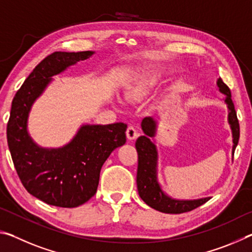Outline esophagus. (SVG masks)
Masks as SVG:
<instances>
[{"label":"esophagus","instance_id":"34e87169","mask_svg":"<svg viewBox=\"0 0 252 252\" xmlns=\"http://www.w3.org/2000/svg\"><path fill=\"white\" fill-rule=\"evenodd\" d=\"M138 136H139V133H138V131H136L134 126H130L129 127H127V129H126V138L127 139L134 140V139L138 138Z\"/></svg>","mask_w":252,"mask_h":252}]
</instances>
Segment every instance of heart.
Returning <instances> with one entry per match:
<instances>
[{"label": "heart", "instance_id": "heart-1", "mask_svg": "<svg viewBox=\"0 0 252 252\" xmlns=\"http://www.w3.org/2000/svg\"><path fill=\"white\" fill-rule=\"evenodd\" d=\"M160 80L161 75L159 73H149L147 75H143L141 79L136 81L134 84H132L127 89L126 95L133 100L141 99L152 88H155L160 82Z\"/></svg>", "mask_w": 252, "mask_h": 252}]
</instances>
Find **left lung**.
Segmentation results:
<instances>
[{
    "instance_id": "8db88e82",
    "label": "left lung",
    "mask_w": 252,
    "mask_h": 252,
    "mask_svg": "<svg viewBox=\"0 0 252 252\" xmlns=\"http://www.w3.org/2000/svg\"><path fill=\"white\" fill-rule=\"evenodd\" d=\"M219 91L225 94L224 102L228 105L229 114L228 122L232 131L233 147L232 157L240 136V126L237 118V112L231 99V92L222 79L217 81ZM144 135L139 136L135 142L136 152H138V172H136V186L140 198L146 202L149 207L164 213H183L193 210V209L202 206L210 198H202L198 200H176L168 197L158 182L157 179V161L158 152L155 143L150 138L155 136L156 122L152 118H144L141 123Z\"/></svg>"
}]
</instances>
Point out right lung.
Returning <instances> with one entry per match:
<instances>
[{
	"label": "right lung",
	"instance_id": "add662e5",
	"mask_svg": "<svg viewBox=\"0 0 252 252\" xmlns=\"http://www.w3.org/2000/svg\"><path fill=\"white\" fill-rule=\"evenodd\" d=\"M92 51L54 52L35 66L16 92L6 136L12 160L29 193L51 206L79 207L95 194L100 171L114 149L126 141V125L83 126L73 140L59 149H44L28 133V117L33 102L53 75L90 58Z\"/></svg>",
	"mask_w": 252,
	"mask_h": 252
}]
</instances>
